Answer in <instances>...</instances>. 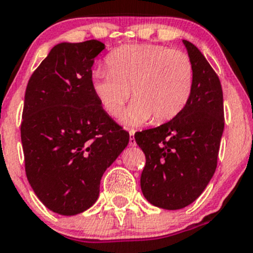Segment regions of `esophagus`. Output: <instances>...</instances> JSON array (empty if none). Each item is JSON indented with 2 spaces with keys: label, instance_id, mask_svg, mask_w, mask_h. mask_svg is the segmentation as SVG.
Returning <instances> with one entry per match:
<instances>
[{
  "label": "esophagus",
  "instance_id": "34e87169",
  "mask_svg": "<svg viewBox=\"0 0 253 253\" xmlns=\"http://www.w3.org/2000/svg\"><path fill=\"white\" fill-rule=\"evenodd\" d=\"M129 145L130 146H136V141H135V130L130 129L129 130Z\"/></svg>",
  "mask_w": 253,
  "mask_h": 253
}]
</instances>
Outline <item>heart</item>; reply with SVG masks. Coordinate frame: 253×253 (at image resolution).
<instances>
[{
    "label": "heart",
    "mask_w": 253,
    "mask_h": 253,
    "mask_svg": "<svg viewBox=\"0 0 253 253\" xmlns=\"http://www.w3.org/2000/svg\"><path fill=\"white\" fill-rule=\"evenodd\" d=\"M107 69L92 73L96 98L117 117L130 97L134 102L122 116L127 126L152 118L155 124L171 121L185 108L194 86V66L186 53L160 45H127L106 58Z\"/></svg>",
    "instance_id": "b5f03b06"
}]
</instances>
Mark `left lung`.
I'll return each instance as SVG.
<instances>
[{"label":"left lung","mask_w":253,"mask_h":253,"mask_svg":"<svg viewBox=\"0 0 253 253\" xmlns=\"http://www.w3.org/2000/svg\"><path fill=\"white\" fill-rule=\"evenodd\" d=\"M194 66V86L180 114L135 134L146 165L140 185L151 205L180 210L204 192L217 168L224 130L219 78L199 48L183 40Z\"/></svg>","instance_id":"left-lung-1"}]
</instances>
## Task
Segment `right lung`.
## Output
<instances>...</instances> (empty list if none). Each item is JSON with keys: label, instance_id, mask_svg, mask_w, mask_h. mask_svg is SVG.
Instances as JSON below:
<instances>
[{"label": "right lung", "instance_id": "right-lung-1", "mask_svg": "<svg viewBox=\"0 0 253 253\" xmlns=\"http://www.w3.org/2000/svg\"><path fill=\"white\" fill-rule=\"evenodd\" d=\"M98 40L61 42L33 73L20 126L25 173L52 212L75 215L95 204L103 173L129 144L91 84Z\"/></svg>", "mask_w": 253, "mask_h": 253}]
</instances>
